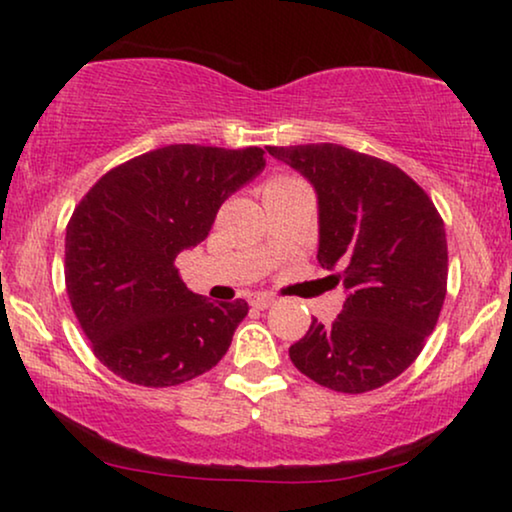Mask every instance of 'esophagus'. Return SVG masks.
<instances>
[{
	"label": "esophagus",
	"instance_id": "esophagus-1",
	"mask_svg": "<svg viewBox=\"0 0 512 512\" xmlns=\"http://www.w3.org/2000/svg\"><path fill=\"white\" fill-rule=\"evenodd\" d=\"M275 303V298L268 296V293H249V305L256 307V310H265Z\"/></svg>",
	"mask_w": 512,
	"mask_h": 512
}]
</instances>
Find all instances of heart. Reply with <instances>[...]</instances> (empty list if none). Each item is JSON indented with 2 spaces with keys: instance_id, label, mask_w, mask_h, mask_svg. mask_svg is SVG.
I'll return each mask as SVG.
<instances>
[{
  "instance_id": "heart-1",
  "label": "heart",
  "mask_w": 512,
  "mask_h": 512,
  "mask_svg": "<svg viewBox=\"0 0 512 512\" xmlns=\"http://www.w3.org/2000/svg\"><path fill=\"white\" fill-rule=\"evenodd\" d=\"M298 179H293V177H275L270 181L268 186H265V191H275V188H284V186H291V184H296Z\"/></svg>"
}]
</instances>
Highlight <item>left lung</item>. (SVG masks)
<instances>
[{"label": "left lung", "instance_id": "1", "mask_svg": "<svg viewBox=\"0 0 512 512\" xmlns=\"http://www.w3.org/2000/svg\"><path fill=\"white\" fill-rule=\"evenodd\" d=\"M310 181L319 200L321 268L347 300L331 326L312 319L289 347L300 373L363 394L403 373L438 324L447 293V240L438 209L396 165L340 144L268 146Z\"/></svg>", "mask_w": 512, "mask_h": 512}]
</instances>
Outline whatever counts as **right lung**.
<instances>
[{
    "instance_id": "right-lung-1",
    "label": "right lung",
    "mask_w": 512,
    "mask_h": 512,
    "mask_svg": "<svg viewBox=\"0 0 512 512\" xmlns=\"http://www.w3.org/2000/svg\"><path fill=\"white\" fill-rule=\"evenodd\" d=\"M263 153L170 144L109 170L76 205L65 237L67 296L111 373L174 387L228 352L249 305L188 291L174 261L205 240L226 198L263 172Z\"/></svg>"
}]
</instances>
